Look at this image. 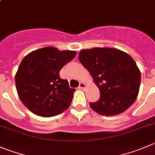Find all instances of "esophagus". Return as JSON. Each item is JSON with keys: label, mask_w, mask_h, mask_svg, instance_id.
I'll use <instances>...</instances> for the list:
<instances>
[{"label": "esophagus", "mask_w": 155, "mask_h": 155, "mask_svg": "<svg viewBox=\"0 0 155 155\" xmlns=\"http://www.w3.org/2000/svg\"><path fill=\"white\" fill-rule=\"evenodd\" d=\"M85 87H86V85L85 83H83V82H80L79 83V88H80V89H85Z\"/></svg>", "instance_id": "34e87169"}]
</instances>
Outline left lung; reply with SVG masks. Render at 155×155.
<instances>
[{
  "instance_id": "1",
  "label": "left lung",
  "mask_w": 155,
  "mask_h": 155,
  "mask_svg": "<svg viewBox=\"0 0 155 155\" xmlns=\"http://www.w3.org/2000/svg\"><path fill=\"white\" fill-rule=\"evenodd\" d=\"M79 60L100 90V98L90 107L101 115L124 112L136 101L141 73L134 60L125 52L111 48H94L79 52Z\"/></svg>"
}]
</instances>
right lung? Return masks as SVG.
Listing matches in <instances>:
<instances>
[{
	"instance_id": "obj_1",
	"label": "right lung",
	"mask_w": 155,
	"mask_h": 155,
	"mask_svg": "<svg viewBox=\"0 0 155 155\" xmlns=\"http://www.w3.org/2000/svg\"><path fill=\"white\" fill-rule=\"evenodd\" d=\"M76 55L73 51L46 47L22 59L15 76L16 87L21 101L33 114L50 117L70 107L75 88L59 73Z\"/></svg>"
}]
</instances>
